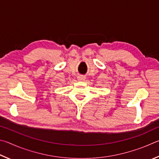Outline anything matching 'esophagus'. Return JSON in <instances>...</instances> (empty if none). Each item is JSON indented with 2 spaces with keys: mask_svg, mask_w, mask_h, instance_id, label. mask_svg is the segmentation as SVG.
<instances>
[{
  "mask_svg": "<svg viewBox=\"0 0 159 159\" xmlns=\"http://www.w3.org/2000/svg\"><path fill=\"white\" fill-rule=\"evenodd\" d=\"M85 77L83 76V75H79V76L77 77V80H80V81H83V80H85Z\"/></svg>",
  "mask_w": 159,
  "mask_h": 159,
  "instance_id": "obj_1",
  "label": "esophagus"
}]
</instances>
